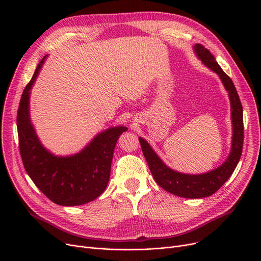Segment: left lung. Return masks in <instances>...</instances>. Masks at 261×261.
Instances as JSON below:
<instances>
[{"label":"left lung","mask_w":261,"mask_h":261,"mask_svg":"<svg viewBox=\"0 0 261 261\" xmlns=\"http://www.w3.org/2000/svg\"><path fill=\"white\" fill-rule=\"evenodd\" d=\"M196 56L215 72L221 79L228 93L230 101V118L232 123V138L230 152L221 166L208 172L189 174L175 171L164 163L146 140L140 138L144 156L148 163L155 182L168 193L181 198L199 199L210 197L220 188L234 172L239 163L243 147V110L237 90L231 79L222 71L211 51L202 44L194 46Z\"/></svg>","instance_id":"left-lung-1"}]
</instances>
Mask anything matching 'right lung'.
I'll use <instances>...</instances> for the list:
<instances>
[{"mask_svg": "<svg viewBox=\"0 0 261 261\" xmlns=\"http://www.w3.org/2000/svg\"><path fill=\"white\" fill-rule=\"evenodd\" d=\"M46 57L38 64L21 96L17 116L20 153L27 174L50 201L62 206H76L95 200L105 191L115 145L128 128H108L72 155L58 156L49 152L40 142L30 115L31 90Z\"/></svg>", "mask_w": 261, "mask_h": 261, "instance_id": "1", "label": "right lung"}]
</instances>
